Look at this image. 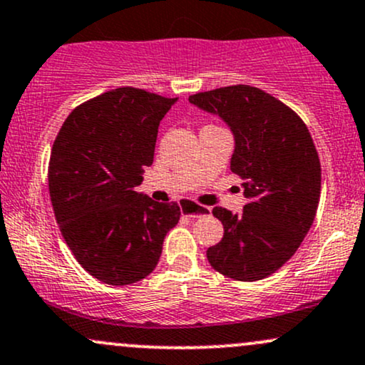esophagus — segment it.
<instances>
[{"mask_svg":"<svg viewBox=\"0 0 365 365\" xmlns=\"http://www.w3.org/2000/svg\"><path fill=\"white\" fill-rule=\"evenodd\" d=\"M180 211H182V215H185L188 217H199V216H206L211 212V207H206V206H199V204L192 202V200H180Z\"/></svg>","mask_w":365,"mask_h":365,"instance_id":"34e87169","label":"esophagus"}]
</instances>
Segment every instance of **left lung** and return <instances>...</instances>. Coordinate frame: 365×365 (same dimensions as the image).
Segmentation results:
<instances>
[{"mask_svg": "<svg viewBox=\"0 0 365 365\" xmlns=\"http://www.w3.org/2000/svg\"><path fill=\"white\" fill-rule=\"evenodd\" d=\"M217 115L235 139L230 170L244 183V212L215 207L223 223L207 261L217 273L257 282L278 271L307 235L321 195V163L307 127L287 104L257 87L230 86L188 98Z\"/></svg>", "mask_w": 365, "mask_h": 365, "instance_id": "left-lung-1", "label": "left lung"}]
</instances>
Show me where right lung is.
<instances>
[{"label":"right lung","mask_w":365,"mask_h":365,"mask_svg":"<svg viewBox=\"0 0 365 365\" xmlns=\"http://www.w3.org/2000/svg\"><path fill=\"white\" fill-rule=\"evenodd\" d=\"M175 103L135 87L108 91L75 108L53 144L48 182L60 232L83 269L106 284L153 273L182 215L177 202L133 190Z\"/></svg>","instance_id":"obj_1"}]
</instances>
